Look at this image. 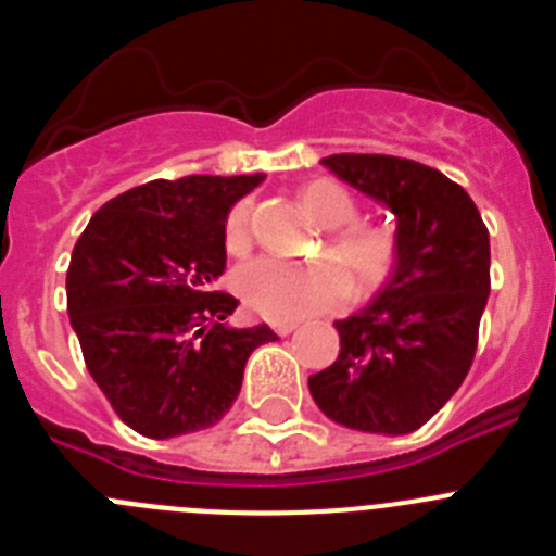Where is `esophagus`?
I'll list each match as a JSON object with an SVG mask.
<instances>
[{"label":"esophagus","mask_w":556,"mask_h":556,"mask_svg":"<svg viewBox=\"0 0 556 556\" xmlns=\"http://www.w3.org/2000/svg\"><path fill=\"white\" fill-rule=\"evenodd\" d=\"M294 328H298V323H273V331L278 333V337H287V333H292Z\"/></svg>","instance_id":"obj_1"}]
</instances>
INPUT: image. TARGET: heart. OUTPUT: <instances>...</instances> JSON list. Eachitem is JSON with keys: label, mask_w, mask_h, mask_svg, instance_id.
I'll return each instance as SVG.
<instances>
[{"label": "heart", "mask_w": 556, "mask_h": 556, "mask_svg": "<svg viewBox=\"0 0 556 556\" xmlns=\"http://www.w3.org/2000/svg\"><path fill=\"white\" fill-rule=\"evenodd\" d=\"M303 208L328 230L337 262L289 264L255 258L236 273V292L250 312L273 323H294L339 306L351 292H376L390 281L397 264V236L387 225L362 223L358 203L345 186L314 180L301 191ZM253 205L236 203L225 219V248L242 253L250 248Z\"/></svg>", "instance_id": "obj_1"}]
</instances>
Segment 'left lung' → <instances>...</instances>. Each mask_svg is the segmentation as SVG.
<instances>
[{"mask_svg":"<svg viewBox=\"0 0 556 556\" xmlns=\"http://www.w3.org/2000/svg\"><path fill=\"white\" fill-rule=\"evenodd\" d=\"M323 164L397 219V264L381 292L337 320L339 356L308 376L333 424L409 434L448 404L473 365L490 294V233L468 191L395 155L342 152Z\"/></svg>","mask_w":556,"mask_h":556,"instance_id":"1","label":"left lung"}]
</instances>
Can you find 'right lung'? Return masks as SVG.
<instances>
[{
	"mask_svg": "<svg viewBox=\"0 0 556 556\" xmlns=\"http://www.w3.org/2000/svg\"><path fill=\"white\" fill-rule=\"evenodd\" d=\"M264 175L150 180L108 200L72 250L68 320L113 412L152 440L217 426L267 326H225L217 292L230 205Z\"/></svg>",
	"mask_w": 556,
	"mask_h": 556,
	"instance_id": "1",
	"label": "right lung"
}]
</instances>
